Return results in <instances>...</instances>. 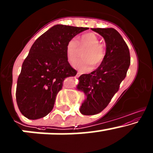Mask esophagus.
I'll list each match as a JSON object with an SVG mask.
<instances>
[{
    "mask_svg": "<svg viewBox=\"0 0 153 153\" xmlns=\"http://www.w3.org/2000/svg\"><path fill=\"white\" fill-rule=\"evenodd\" d=\"M81 75V72H78V73H77V75H76V77H79L80 75Z\"/></svg>",
    "mask_w": 153,
    "mask_h": 153,
    "instance_id": "34e87169",
    "label": "esophagus"
}]
</instances>
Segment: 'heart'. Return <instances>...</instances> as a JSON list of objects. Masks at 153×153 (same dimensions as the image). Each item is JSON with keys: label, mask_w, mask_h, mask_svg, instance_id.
Returning a JSON list of instances; mask_svg holds the SVG:
<instances>
[{"label": "heart", "mask_w": 153, "mask_h": 153, "mask_svg": "<svg viewBox=\"0 0 153 153\" xmlns=\"http://www.w3.org/2000/svg\"><path fill=\"white\" fill-rule=\"evenodd\" d=\"M99 43V39L93 33L82 35L78 42L75 38L71 39L66 45L67 60L70 63H73L79 56V46L81 49L86 48L82 53L83 59L75 62L73 64V67L81 72L90 71L93 64L95 66L99 65L105 58V48Z\"/></svg>", "instance_id": "obj_1"}]
</instances>
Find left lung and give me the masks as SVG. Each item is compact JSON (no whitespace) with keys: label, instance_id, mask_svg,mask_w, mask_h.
<instances>
[{"label":"left lung","instance_id":"obj_1","mask_svg":"<svg viewBox=\"0 0 153 153\" xmlns=\"http://www.w3.org/2000/svg\"><path fill=\"white\" fill-rule=\"evenodd\" d=\"M105 42V56L100 65L89 74L78 78L77 89L86 95L80 108L83 115L99 114L108 105L126 77L131 64L130 51L120 33L114 28H91Z\"/></svg>","mask_w":153,"mask_h":153}]
</instances>
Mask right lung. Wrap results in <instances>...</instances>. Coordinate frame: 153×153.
Here are the masks:
<instances>
[{
  "mask_svg": "<svg viewBox=\"0 0 153 153\" xmlns=\"http://www.w3.org/2000/svg\"><path fill=\"white\" fill-rule=\"evenodd\" d=\"M88 29L59 24L34 42L22 63L16 89L17 105L24 117L38 120L52 111L64 80L77 74L67 61L66 45Z\"/></svg>",
  "mask_w": 153,
  "mask_h": 153,
  "instance_id": "right-lung-1",
  "label": "right lung"
}]
</instances>
